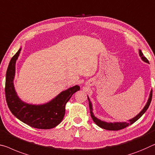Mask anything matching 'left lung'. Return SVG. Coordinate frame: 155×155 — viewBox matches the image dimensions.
<instances>
[{"label": "left lung", "instance_id": "obj_1", "mask_svg": "<svg viewBox=\"0 0 155 155\" xmlns=\"http://www.w3.org/2000/svg\"><path fill=\"white\" fill-rule=\"evenodd\" d=\"M139 56L141 57L142 60L146 63H149L148 60H147L146 57H144L143 54L142 53L141 50H139ZM152 90H151L150 91V94L149 98H148V100H147V102L146 104V106H145L143 109H142L141 112H140L139 114H137L135 117H134L132 119H130V120H128V122H114V123H107V122H105V121H102L101 120H100V119L97 118L96 116H94V113H93L92 104H91V101H90L89 97L88 96L87 97H88V101H89L90 114H91V116L93 119V120L94 121V123H96L97 126H99L100 127L102 128V129L116 131V130H120L124 129V128H125L126 127H127V126L133 124V123L136 122L137 120H139V119L143 116V114L146 112V111H147V109H148L150 104L151 101H152Z\"/></svg>", "mask_w": 155, "mask_h": 155}]
</instances>
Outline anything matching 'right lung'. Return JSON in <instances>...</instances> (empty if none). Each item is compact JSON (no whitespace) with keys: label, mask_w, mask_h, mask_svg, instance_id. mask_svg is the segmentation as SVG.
Masks as SVG:
<instances>
[{"label":"right lung","mask_w":155,"mask_h":155,"mask_svg":"<svg viewBox=\"0 0 155 155\" xmlns=\"http://www.w3.org/2000/svg\"><path fill=\"white\" fill-rule=\"evenodd\" d=\"M21 50L11 59L6 72L5 91L7 104L13 115L23 123L37 129H51L63 120L66 102L74 93L79 91L80 87L75 85L68 88L46 104L37 105L22 101L17 96L14 86L16 61Z\"/></svg>","instance_id":"right-lung-1"}]
</instances>
